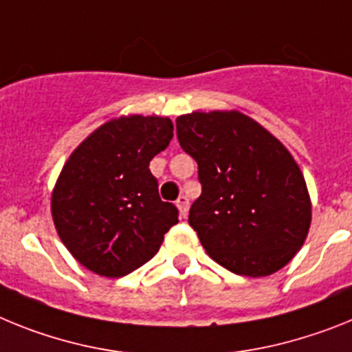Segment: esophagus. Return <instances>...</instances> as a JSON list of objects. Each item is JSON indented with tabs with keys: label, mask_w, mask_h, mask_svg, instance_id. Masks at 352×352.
I'll list each match as a JSON object with an SVG mask.
<instances>
[{
	"label": "esophagus",
	"mask_w": 352,
	"mask_h": 352,
	"mask_svg": "<svg viewBox=\"0 0 352 352\" xmlns=\"http://www.w3.org/2000/svg\"><path fill=\"white\" fill-rule=\"evenodd\" d=\"M177 207H179V210H180V216H186V214H188V209H189L188 197H184V195H182V197H179V200H177Z\"/></svg>",
	"instance_id": "obj_1"
}]
</instances>
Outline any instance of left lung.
Here are the masks:
<instances>
[{
	"mask_svg": "<svg viewBox=\"0 0 352 352\" xmlns=\"http://www.w3.org/2000/svg\"><path fill=\"white\" fill-rule=\"evenodd\" d=\"M175 124L182 151L198 164L201 195L189 225L206 252L243 276H267L289 264L311 219L303 173L289 151L237 111H197Z\"/></svg>",
	"mask_w": 352,
	"mask_h": 352,
	"instance_id": "1",
	"label": "left lung"
}]
</instances>
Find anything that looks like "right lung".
I'll return each instance as SVG.
<instances>
[{
  "mask_svg": "<svg viewBox=\"0 0 352 352\" xmlns=\"http://www.w3.org/2000/svg\"><path fill=\"white\" fill-rule=\"evenodd\" d=\"M173 138L161 117L104 124L72 152L53 191L54 227L85 267L108 278L133 273L161 248L179 209L159 197L151 161Z\"/></svg>",
  "mask_w": 352,
  "mask_h": 352,
  "instance_id": "add662e5",
  "label": "right lung"
}]
</instances>
